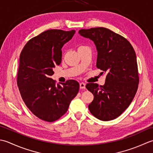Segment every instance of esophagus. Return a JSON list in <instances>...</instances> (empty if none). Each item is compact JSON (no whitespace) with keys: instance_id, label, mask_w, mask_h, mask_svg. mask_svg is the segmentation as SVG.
Returning a JSON list of instances; mask_svg holds the SVG:
<instances>
[{"instance_id":"obj_1","label":"esophagus","mask_w":153,"mask_h":153,"mask_svg":"<svg viewBox=\"0 0 153 153\" xmlns=\"http://www.w3.org/2000/svg\"><path fill=\"white\" fill-rule=\"evenodd\" d=\"M85 87H86V85H85V83H84V82H80V89L85 88Z\"/></svg>"}]
</instances>
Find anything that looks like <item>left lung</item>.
Returning <instances> with one entry per match:
<instances>
[{
  "label": "left lung",
  "mask_w": 153,
  "mask_h": 153,
  "mask_svg": "<svg viewBox=\"0 0 153 153\" xmlns=\"http://www.w3.org/2000/svg\"><path fill=\"white\" fill-rule=\"evenodd\" d=\"M79 33L94 42L98 52L96 67L102 71L101 74L106 73L103 86L86 85L94 95L89 110L100 120L116 119L129 107L138 88L135 50L125 37L105 27L82 29Z\"/></svg>",
  "instance_id": "1"
}]
</instances>
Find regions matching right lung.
Wrapping results in <instances>:
<instances>
[{"instance_id":"right-lung-1","label":"right lung","mask_w":153,"mask_h":153,"mask_svg":"<svg viewBox=\"0 0 153 153\" xmlns=\"http://www.w3.org/2000/svg\"><path fill=\"white\" fill-rule=\"evenodd\" d=\"M75 30H49L29 40L20 55L17 85L25 104L37 117L52 122L66 113L79 90V84L68 80L55 85L51 76L61 62L65 43Z\"/></svg>"}]
</instances>
